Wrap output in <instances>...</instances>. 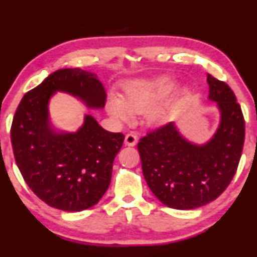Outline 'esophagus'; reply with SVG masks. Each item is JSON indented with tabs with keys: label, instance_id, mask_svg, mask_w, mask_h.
I'll use <instances>...</instances> for the list:
<instances>
[{
	"label": "esophagus",
	"instance_id": "1",
	"mask_svg": "<svg viewBox=\"0 0 257 257\" xmlns=\"http://www.w3.org/2000/svg\"><path fill=\"white\" fill-rule=\"evenodd\" d=\"M124 144L128 146H135L137 144V136L135 134H128L124 137Z\"/></svg>",
	"mask_w": 257,
	"mask_h": 257
}]
</instances>
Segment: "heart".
<instances>
[{"label": "heart", "mask_w": 257, "mask_h": 257, "mask_svg": "<svg viewBox=\"0 0 257 257\" xmlns=\"http://www.w3.org/2000/svg\"><path fill=\"white\" fill-rule=\"evenodd\" d=\"M177 81L170 76L141 78L128 81L123 88V97L111 95L106 102L108 114L116 121L129 122L134 114L144 113V121L150 127H161L177 118L187 97L186 89L175 98L162 101L176 88Z\"/></svg>", "instance_id": "b5f03b06"}]
</instances>
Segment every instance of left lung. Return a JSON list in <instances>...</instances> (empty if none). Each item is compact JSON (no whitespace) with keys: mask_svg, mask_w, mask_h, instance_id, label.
<instances>
[{"mask_svg":"<svg viewBox=\"0 0 257 257\" xmlns=\"http://www.w3.org/2000/svg\"><path fill=\"white\" fill-rule=\"evenodd\" d=\"M208 99L216 103L220 122L204 144H195L175 122L147 134L138 143L143 175L156 198L176 210H193L214 201L236 173L245 120L231 88L207 75Z\"/></svg>","mask_w":257,"mask_h":257,"instance_id":"1","label":"left lung"}]
</instances>
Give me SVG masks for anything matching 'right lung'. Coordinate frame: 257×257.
Here are the masks:
<instances>
[{
	"instance_id": "1",
	"label": "right lung",
	"mask_w": 257,
	"mask_h": 257,
	"mask_svg": "<svg viewBox=\"0 0 257 257\" xmlns=\"http://www.w3.org/2000/svg\"><path fill=\"white\" fill-rule=\"evenodd\" d=\"M58 92L92 110L105 105L106 93L96 73L60 69L21 99L11 125L12 149L26 184L37 197L54 208L79 212L105 194L124 136L103 129L90 114H85L77 132L56 129L49 104Z\"/></svg>"
}]
</instances>
